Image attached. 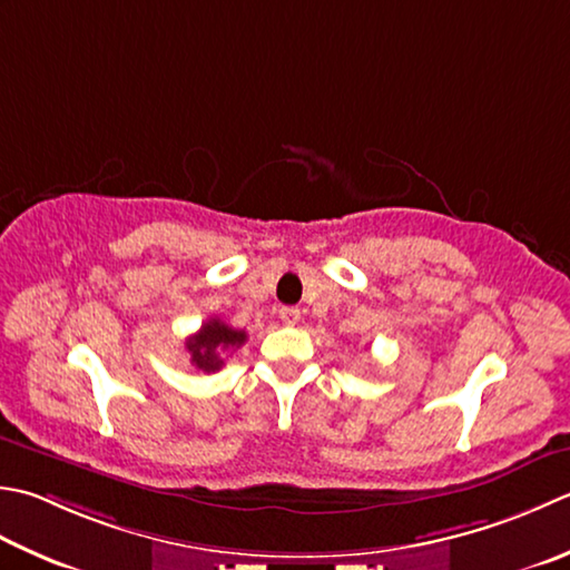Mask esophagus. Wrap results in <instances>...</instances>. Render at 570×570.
<instances>
[{"label": "esophagus", "instance_id": "esophagus-1", "mask_svg": "<svg viewBox=\"0 0 570 570\" xmlns=\"http://www.w3.org/2000/svg\"><path fill=\"white\" fill-rule=\"evenodd\" d=\"M278 318H282V323H286V326H296L301 321V311L296 306H284L278 311Z\"/></svg>", "mask_w": 570, "mask_h": 570}]
</instances>
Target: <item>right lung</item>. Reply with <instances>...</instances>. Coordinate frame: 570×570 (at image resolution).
<instances>
[{
	"mask_svg": "<svg viewBox=\"0 0 570 570\" xmlns=\"http://www.w3.org/2000/svg\"><path fill=\"white\" fill-rule=\"evenodd\" d=\"M244 341H247V333L244 331L232 328L219 318H209L207 323H203V328H199L195 336L187 338L185 348L189 353V363L205 373H215L225 365L222 353L239 348Z\"/></svg>",
	"mask_w": 570,
	"mask_h": 570,
	"instance_id": "obj_1",
	"label": "right lung"
}]
</instances>
